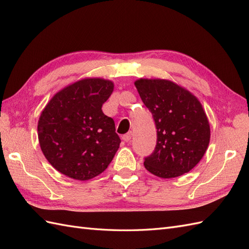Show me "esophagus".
Returning <instances> with one entry per match:
<instances>
[{
    "mask_svg": "<svg viewBox=\"0 0 249 249\" xmlns=\"http://www.w3.org/2000/svg\"><path fill=\"white\" fill-rule=\"evenodd\" d=\"M131 132H128V134H126V135H124L123 137H122V139H123V141H125V142H129L130 140H131Z\"/></svg>",
    "mask_w": 249,
    "mask_h": 249,
    "instance_id": "34e87169",
    "label": "esophagus"
}]
</instances>
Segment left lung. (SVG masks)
I'll use <instances>...</instances> for the list:
<instances>
[{"instance_id":"1","label":"left lung","mask_w":249,"mask_h":249,"mask_svg":"<svg viewBox=\"0 0 249 249\" xmlns=\"http://www.w3.org/2000/svg\"><path fill=\"white\" fill-rule=\"evenodd\" d=\"M135 86L157 128L155 151L144 158L145 169L160 178L190 172L210 141V125L201 104L171 80L141 78Z\"/></svg>"}]
</instances>
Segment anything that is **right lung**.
Instances as JSON below:
<instances>
[{"mask_svg":"<svg viewBox=\"0 0 249 249\" xmlns=\"http://www.w3.org/2000/svg\"><path fill=\"white\" fill-rule=\"evenodd\" d=\"M113 83L85 78L56 93L38 122L41 151L52 166L76 180H88L107 169L120 147L114 121L102 110Z\"/></svg>","mask_w":249,"mask_h":249,"instance_id":"add662e5","label":"right lung"}]
</instances>
